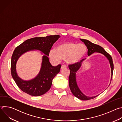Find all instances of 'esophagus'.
<instances>
[{
    "mask_svg": "<svg viewBox=\"0 0 122 122\" xmlns=\"http://www.w3.org/2000/svg\"><path fill=\"white\" fill-rule=\"evenodd\" d=\"M65 68H66V66L65 65H62L61 67V69H65Z\"/></svg>",
    "mask_w": 122,
    "mask_h": 122,
    "instance_id": "esophagus-1",
    "label": "esophagus"
}]
</instances>
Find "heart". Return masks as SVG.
Masks as SVG:
<instances>
[{
	"label": "heart",
	"instance_id": "b5f03b06",
	"mask_svg": "<svg viewBox=\"0 0 122 122\" xmlns=\"http://www.w3.org/2000/svg\"><path fill=\"white\" fill-rule=\"evenodd\" d=\"M86 52L87 48L85 45L68 42L59 44L55 50H51L49 56L55 61H59L60 58L66 59L68 63L76 64L84 57Z\"/></svg>",
	"mask_w": 122,
	"mask_h": 122
}]
</instances>
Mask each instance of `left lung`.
I'll return each instance as SVG.
<instances>
[{"instance_id":"1","label":"left lung","mask_w":122,"mask_h":122,"mask_svg":"<svg viewBox=\"0 0 122 122\" xmlns=\"http://www.w3.org/2000/svg\"><path fill=\"white\" fill-rule=\"evenodd\" d=\"M80 40L82 41L83 42H84L85 45L86 46L87 48L88 49L87 53H88V56L91 55L93 53L96 52V53H99L103 54V55L105 56L109 60L111 68V73H112L111 80V82L112 77L113 71V63L112 59L111 56L102 47L100 46L99 45L93 43L91 41L87 40L80 39ZM84 59H82L80 61V62L77 63L69 65L68 66L69 68L70 69V74H69V86L72 93L73 94V95L75 97H76L82 100H87L94 98L97 96H98V95L94 96V97H87L85 96L81 92V91L78 87V85L77 84L76 73L81 66L82 62L84 61Z\"/></svg>"}]
</instances>
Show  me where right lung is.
Returning <instances> with one entry per match:
<instances>
[{
  "mask_svg": "<svg viewBox=\"0 0 122 122\" xmlns=\"http://www.w3.org/2000/svg\"><path fill=\"white\" fill-rule=\"evenodd\" d=\"M60 37L59 35H51L45 37H36L27 40L14 50L11 60V76L18 87L24 92L32 96H41L50 89L53 79L60 70L61 65L52 66L48 57L54 43ZM34 49L41 51L45 55L43 57L41 68L38 75L29 81L20 78L16 72V63L19 58L24 53Z\"/></svg>",
  "mask_w": 122,
  "mask_h": 122,
  "instance_id": "obj_1",
  "label": "right lung"
}]
</instances>
